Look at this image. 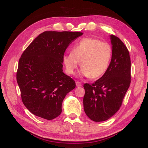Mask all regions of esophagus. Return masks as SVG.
I'll return each mask as SVG.
<instances>
[{
  "mask_svg": "<svg viewBox=\"0 0 148 148\" xmlns=\"http://www.w3.org/2000/svg\"><path fill=\"white\" fill-rule=\"evenodd\" d=\"M75 84H76L77 87H81V86H82L81 82H79V81H76V82H75Z\"/></svg>",
  "mask_w": 148,
  "mask_h": 148,
  "instance_id": "34e87169",
  "label": "esophagus"
}]
</instances>
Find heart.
Returning <instances> with one entry per match:
<instances>
[{"label":"heart","instance_id":"1","mask_svg":"<svg viewBox=\"0 0 148 148\" xmlns=\"http://www.w3.org/2000/svg\"><path fill=\"white\" fill-rule=\"evenodd\" d=\"M112 54V47L108 42L86 37L74 45L72 52L64 55L63 62L69 74H73L81 64L82 75L97 78L108 70Z\"/></svg>","mask_w":148,"mask_h":148}]
</instances>
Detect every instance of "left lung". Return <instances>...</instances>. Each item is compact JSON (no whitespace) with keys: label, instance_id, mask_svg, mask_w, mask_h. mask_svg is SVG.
I'll return each instance as SVG.
<instances>
[{"label":"left lung","instance_id":"obj_1","mask_svg":"<svg viewBox=\"0 0 148 148\" xmlns=\"http://www.w3.org/2000/svg\"><path fill=\"white\" fill-rule=\"evenodd\" d=\"M110 37L112 54L108 70L93 84L84 85V111L95 122L106 121L115 114L131 83L130 52L119 38Z\"/></svg>","mask_w":148,"mask_h":148}]
</instances>
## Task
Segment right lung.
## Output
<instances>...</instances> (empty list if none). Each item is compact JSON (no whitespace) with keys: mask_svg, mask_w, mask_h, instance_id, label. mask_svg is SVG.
I'll use <instances>...</instances> for the list:
<instances>
[{"mask_svg":"<svg viewBox=\"0 0 148 148\" xmlns=\"http://www.w3.org/2000/svg\"><path fill=\"white\" fill-rule=\"evenodd\" d=\"M83 34L79 32L45 31L22 53L17 81L22 103L36 116L52 120L62 112V103L75 88L62 71L63 56L69 45Z\"/></svg>","mask_w":148,"mask_h":148,"instance_id":"right-lung-1","label":"right lung"}]
</instances>
